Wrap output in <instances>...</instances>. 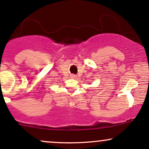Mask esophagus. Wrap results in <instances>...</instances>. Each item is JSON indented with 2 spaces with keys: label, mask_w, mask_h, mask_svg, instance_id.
<instances>
[{
  "label": "esophagus",
  "mask_w": 149,
  "mask_h": 149,
  "mask_svg": "<svg viewBox=\"0 0 149 149\" xmlns=\"http://www.w3.org/2000/svg\"><path fill=\"white\" fill-rule=\"evenodd\" d=\"M70 77H71V78H73V79H74V78H77V75H76V74H71V75H70Z\"/></svg>",
  "instance_id": "esophagus-1"
}]
</instances>
